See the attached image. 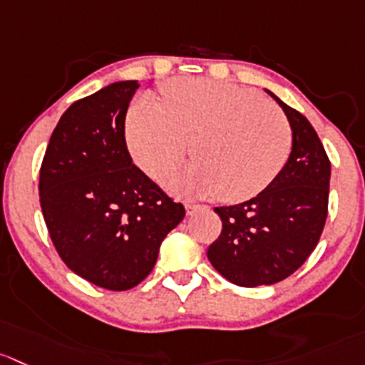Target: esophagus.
<instances>
[{
	"mask_svg": "<svg viewBox=\"0 0 365 365\" xmlns=\"http://www.w3.org/2000/svg\"><path fill=\"white\" fill-rule=\"evenodd\" d=\"M185 210H186V215H193V213H197V211H199V210H204V206H200V204L186 202L185 204Z\"/></svg>",
	"mask_w": 365,
	"mask_h": 365,
	"instance_id": "esophagus-1",
	"label": "esophagus"
}]
</instances>
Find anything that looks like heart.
Here are the masks:
<instances>
[{"instance_id": "b5f03b06", "label": "heart", "mask_w": 365, "mask_h": 365, "mask_svg": "<svg viewBox=\"0 0 365 365\" xmlns=\"http://www.w3.org/2000/svg\"><path fill=\"white\" fill-rule=\"evenodd\" d=\"M161 93V103L150 96L133 103L125 134L134 163L155 180L172 175L192 145L197 163L170 182L175 192L242 202L263 192L289 159V121L252 89L180 76Z\"/></svg>"}]
</instances>
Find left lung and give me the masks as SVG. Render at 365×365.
<instances>
[{"mask_svg": "<svg viewBox=\"0 0 365 365\" xmlns=\"http://www.w3.org/2000/svg\"><path fill=\"white\" fill-rule=\"evenodd\" d=\"M292 128V150L276 179L251 200L215 207L220 237L207 249L218 274L238 287L272 284L296 272L321 238L331 165L310 121L265 89Z\"/></svg>", "mask_w": 365, "mask_h": 365, "instance_id": "obj_1", "label": "left lung"}]
</instances>
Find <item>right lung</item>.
I'll list each match as a JSON object with an SVG mask.
<instances>
[{
  "mask_svg": "<svg viewBox=\"0 0 365 365\" xmlns=\"http://www.w3.org/2000/svg\"><path fill=\"white\" fill-rule=\"evenodd\" d=\"M138 81H120L71 103L44 154L39 197L62 262L89 283L128 290L154 269L185 207L133 163L125 114Z\"/></svg>",
  "mask_w": 365,
  "mask_h": 365,
  "instance_id": "right-lung-1",
  "label": "right lung"
}]
</instances>
